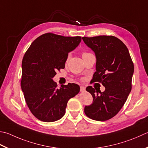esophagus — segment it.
Instances as JSON below:
<instances>
[{"label":"esophagus","instance_id":"1","mask_svg":"<svg viewBox=\"0 0 148 148\" xmlns=\"http://www.w3.org/2000/svg\"><path fill=\"white\" fill-rule=\"evenodd\" d=\"M85 88H86L85 86H80V91H81V92H84V91L85 90Z\"/></svg>","mask_w":148,"mask_h":148}]
</instances>
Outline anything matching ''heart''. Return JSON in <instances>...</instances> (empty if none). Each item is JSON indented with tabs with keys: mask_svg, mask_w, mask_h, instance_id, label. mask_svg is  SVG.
I'll list each match as a JSON object with an SVG mask.
<instances>
[{
	"mask_svg": "<svg viewBox=\"0 0 148 148\" xmlns=\"http://www.w3.org/2000/svg\"><path fill=\"white\" fill-rule=\"evenodd\" d=\"M89 54V53H86V52H84V53L82 54V56H84V55H86V54ZM70 57H71V54H69L68 56H67V58H66V60H68L69 58H70Z\"/></svg>",
	"mask_w": 148,
	"mask_h": 148,
	"instance_id": "b5f03b06",
	"label": "heart"
}]
</instances>
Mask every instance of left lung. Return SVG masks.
Segmentation results:
<instances>
[{
  "mask_svg": "<svg viewBox=\"0 0 148 148\" xmlns=\"http://www.w3.org/2000/svg\"><path fill=\"white\" fill-rule=\"evenodd\" d=\"M85 44L96 56V71L92 82H98L105 87L101 92L92 86L86 91L93 97L90 105L84 111L90 119L105 121L116 115L128 99L132 90L134 65L126 45L114 36L82 37Z\"/></svg>",
  "mask_w": 148,
  "mask_h": 148,
  "instance_id": "left-lung-1",
  "label": "left lung"
}]
</instances>
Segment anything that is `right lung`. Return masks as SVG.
<instances>
[{"label":"right lung","instance_id":"1","mask_svg":"<svg viewBox=\"0 0 148 148\" xmlns=\"http://www.w3.org/2000/svg\"><path fill=\"white\" fill-rule=\"evenodd\" d=\"M81 36H63L47 33L38 37L25 52L22 62L21 88L34 117L43 122L60 119L69 100L79 93L75 83L61 85L53 77L65 68L68 53L79 45Z\"/></svg>","mask_w":148,"mask_h":148}]
</instances>
